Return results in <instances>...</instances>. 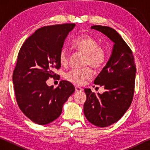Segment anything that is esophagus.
<instances>
[{
	"mask_svg": "<svg viewBox=\"0 0 150 150\" xmlns=\"http://www.w3.org/2000/svg\"><path fill=\"white\" fill-rule=\"evenodd\" d=\"M75 91L76 92H81V91H83V88L79 87H78V86H76Z\"/></svg>",
	"mask_w": 150,
	"mask_h": 150,
	"instance_id": "esophagus-1",
	"label": "esophagus"
}]
</instances>
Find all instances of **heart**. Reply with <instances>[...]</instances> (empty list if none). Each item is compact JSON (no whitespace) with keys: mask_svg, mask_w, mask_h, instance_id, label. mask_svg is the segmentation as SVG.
<instances>
[{"mask_svg":"<svg viewBox=\"0 0 150 150\" xmlns=\"http://www.w3.org/2000/svg\"><path fill=\"white\" fill-rule=\"evenodd\" d=\"M72 47L85 55L83 66L90 65L94 69L102 67L105 62L106 54L105 50L98 46L97 42L89 36L78 38L72 43ZM61 65L65 66L69 62V54L65 48L61 50L59 55ZM92 71L89 67L83 69H73L65 74V77L69 82L76 85H82L86 80L92 77Z\"/></svg>","mask_w":150,"mask_h":150,"instance_id":"heart-1","label":"heart"}]
</instances>
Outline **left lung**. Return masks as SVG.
<instances>
[{"instance_id": "obj_1", "label": "left lung", "mask_w": 150, "mask_h": 150, "mask_svg": "<svg viewBox=\"0 0 150 150\" xmlns=\"http://www.w3.org/2000/svg\"><path fill=\"white\" fill-rule=\"evenodd\" d=\"M91 29L103 33L114 43L109 59L94 81L105 91L95 94L85 88L87 99L83 112L94 125L106 127L122 118L132 103L134 91L136 65L132 52L120 35L112 28L95 25Z\"/></svg>"}]
</instances>
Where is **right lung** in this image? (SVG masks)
<instances>
[{"label":"right lung","mask_w":150,"mask_h":150,"mask_svg":"<svg viewBox=\"0 0 150 150\" xmlns=\"http://www.w3.org/2000/svg\"><path fill=\"white\" fill-rule=\"evenodd\" d=\"M75 27V24L42 27L20 48L12 77L15 95L20 110L35 124L45 125L57 119L75 90L67 81H61L55 89L46 84L50 77H55L54 69L61 67L59 53Z\"/></svg>","instance_id":"add662e5"}]
</instances>
